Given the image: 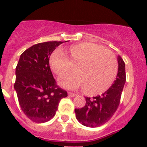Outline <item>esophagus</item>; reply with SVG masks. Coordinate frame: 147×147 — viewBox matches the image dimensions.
<instances>
[{
    "label": "esophagus",
    "mask_w": 147,
    "mask_h": 147,
    "mask_svg": "<svg viewBox=\"0 0 147 147\" xmlns=\"http://www.w3.org/2000/svg\"><path fill=\"white\" fill-rule=\"evenodd\" d=\"M68 94H69V96H70V97H75V96H76V95H77L76 94H74V93H71V92H69V93H68Z\"/></svg>",
    "instance_id": "1"
}]
</instances>
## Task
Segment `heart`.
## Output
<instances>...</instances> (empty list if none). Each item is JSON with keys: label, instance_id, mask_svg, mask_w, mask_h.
Wrapping results in <instances>:
<instances>
[{"label": "heart", "instance_id": "obj_1", "mask_svg": "<svg viewBox=\"0 0 147 147\" xmlns=\"http://www.w3.org/2000/svg\"><path fill=\"white\" fill-rule=\"evenodd\" d=\"M51 70L59 77L73 65V74L59 80L66 88H83L85 94L94 96L109 89L116 78L118 65L114 54L105 47L92 42H80L55 51L50 55Z\"/></svg>", "mask_w": 147, "mask_h": 147}]
</instances>
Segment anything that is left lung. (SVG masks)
Here are the masks:
<instances>
[{"instance_id": "left-lung-1", "label": "left lung", "mask_w": 147, "mask_h": 147, "mask_svg": "<svg viewBox=\"0 0 147 147\" xmlns=\"http://www.w3.org/2000/svg\"><path fill=\"white\" fill-rule=\"evenodd\" d=\"M118 71L116 80L109 89L101 95L85 98L86 103L82 108H76L78 122L89 127H97L105 124L111 118L120 104L121 94L126 82L125 63L118 55Z\"/></svg>"}]
</instances>
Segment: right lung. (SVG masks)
<instances>
[{"instance_id":"right-lung-1","label":"right lung","mask_w":147,"mask_h":147,"mask_svg":"<svg viewBox=\"0 0 147 147\" xmlns=\"http://www.w3.org/2000/svg\"><path fill=\"white\" fill-rule=\"evenodd\" d=\"M62 42H40L25 50L16 68L14 89L26 116L36 123L55 116L60 100L67 92L56 85L49 64L50 55Z\"/></svg>"}]
</instances>
